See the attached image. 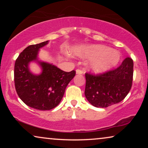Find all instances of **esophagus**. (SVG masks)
<instances>
[{
	"label": "esophagus",
	"instance_id": "34e87169",
	"mask_svg": "<svg viewBox=\"0 0 148 148\" xmlns=\"http://www.w3.org/2000/svg\"><path fill=\"white\" fill-rule=\"evenodd\" d=\"M83 73H84V71H83L81 70V69H77V70H76V73H77V74L81 75V74H82Z\"/></svg>",
	"mask_w": 148,
	"mask_h": 148
}]
</instances>
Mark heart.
Here are the masks:
<instances>
[{
    "label": "heart",
    "mask_w": 148,
    "mask_h": 148,
    "mask_svg": "<svg viewBox=\"0 0 148 148\" xmlns=\"http://www.w3.org/2000/svg\"><path fill=\"white\" fill-rule=\"evenodd\" d=\"M80 54L87 57L92 58L90 66L94 72L100 73L118 63L120 60V54L116 50L102 45H92L84 48Z\"/></svg>",
    "instance_id": "1"
}]
</instances>
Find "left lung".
Returning a JSON list of instances; mask_svg holds the SVG:
<instances>
[{
    "label": "left lung",
    "instance_id": "obj_1",
    "mask_svg": "<svg viewBox=\"0 0 148 148\" xmlns=\"http://www.w3.org/2000/svg\"><path fill=\"white\" fill-rule=\"evenodd\" d=\"M85 96L91 104L106 108L117 104L129 94L133 82V60L127 57L119 66L102 73H86Z\"/></svg>",
    "mask_w": 148,
    "mask_h": 148
}]
</instances>
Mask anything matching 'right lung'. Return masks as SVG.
<instances>
[{
	"instance_id": "obj_1",
	"label": "right lung",
	"mask_w": 148,
	"mask_h": 148,
	"mask_svg": "<svg viewBox=\"0 0 148 148\" xmlns=\"http://www.w3.org/2000/svg\"><path fill=\"white\" fill-rule=\"evenodd\" d=\"M48 41L27 46L15 60L14 81L20 99L28 106L40 110L55 108L61 101L65 89L75 75V71L65 72L56 66L38 62L42 68L40 75L29 71V62L37 60L38 50Z\"/></svg>"
}]
</instances>
